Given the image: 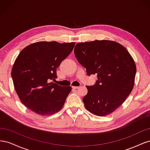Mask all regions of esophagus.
Returning <instances> with one entry per match:
<instances>
[{"instance_id": "1", "label": "esophagus", "mask_w": 150, "mask_h": 150, "mask_svg": "<svg viewBox=\"0 0 150 150\" xmlns=\"http://www.w3.org/2000/svg\"><path fill=\"white\" fill-rule=\"evenodd\" d=\"M72 88L74 89H76L79 88V86H72Z\"/></svg>"}]
</instances>
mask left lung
Listing matches in <instances>:
<instances>
[{
  "label": "left lung",
  "mask_w": 150,
  "mask_h": 150,
  "mask_svg": "<svg viewBox=\"0 0 150 150\" xmlns=\"http://www.w3.org/2000/svg\"><path fill=\"white\" fill-rule=\"evenodd\" d=\"M74 52L87 74L98 78L94 84L86 86L88 93L83 99L86 108L97 116L110 114L133 88L137 67L133 57L121 44L107 40L78 43Z\"/></svg>",
  "instance_id": "1"
}]
</instances>
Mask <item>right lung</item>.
<instances>
[{"label": "right lung", "mask_w": 150, "mask_h": 150, "mask_svg": "<svg viewBox=\"0 0 150 150\" xmlns=\"http://www.w3.org/2000/svg\"><path fill=\"white\" fill-rule=\"evenodd\" d=\"M75 42L41 41L21 51L11 76L20 100L29 110L45 116L54 114L62 108L71 87L51 81L57 78L56 69L71 54Z\"/></svg>", "instance_id": "1"}]
</instances>
